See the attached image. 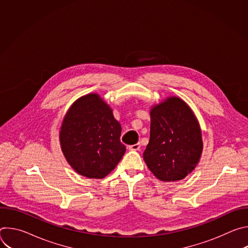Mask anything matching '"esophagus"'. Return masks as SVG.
<instances>
[{
    "label": "esophagus",
    "mask_w": 248,
    "mask_h": 248,
    "mask_svg": "<svg viewBox=\"0 0 248 248\" xmlns=\"http://www.w3.org/2000/svg\"><path fill=\"white\" fill-rule=\"evenodd\" d=\"M128 148H129V150H132V151H138L140 149V143L130 145V146H128Z\"/></svg>",
    "instance_id": "1"
}]
</instances>
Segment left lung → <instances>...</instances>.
<instances>
[{
  "instance_id": "left-lung-1",
  "label": "left lung",
  "mask_w": 248,
  "mask_h": 248,
  "mask_svg": "<svg viewBox=\"0 0 248 248\" xmlns=\"http://www.w3.org/2000/svg\"><path fill=\"white\" fill-rule=\"evenodd\" d=\"M150 139L143 153L149 170L163 182L185 179L199 162L202 138L188 106L170 97L150 112Z\"/></svg>"
}]
</instances>
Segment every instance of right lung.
Returning <instances> with one entry per match:
<instances>
[{
	"label": "right lung",
	"mask_w": 248,
	"mask_h": 248,
	"mask_svg": "<svg viewBox=\"0 0 248 248\" xmlns=\"http://www.w3.org/2000/svg\"><path fill=\"white\" fill-rule=\"evenodd\" d=\"M122 126L97 94L79 98L67 112L60 133L62 150L77 172L89 179L109 174L125 153Z\"/></svg>",
	"instance_id": "add662e5"
}]
</instances>
